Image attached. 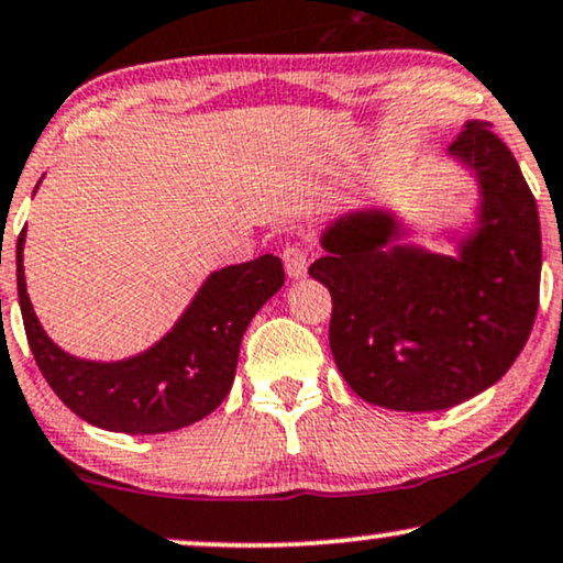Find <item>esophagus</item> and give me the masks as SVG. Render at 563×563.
Here are the masks:
<instances>
[{
  "instance_id": "34e87169",
  "label": "esophagus",
  "mask_w": 563,
  "mask_h": 563,
  "mask_svg": "<svg viewBox=\"0 0 563 563\" xmlns=\"http://www.w3.org/2000/svg\"><path fill=\"white\" fill-rule=\"evenodd\" d=\"M283 265H286L288 277H301L306 275V267H309V252L303 246L290 244L283 250Z\"/></svg>"
}]
</instances>
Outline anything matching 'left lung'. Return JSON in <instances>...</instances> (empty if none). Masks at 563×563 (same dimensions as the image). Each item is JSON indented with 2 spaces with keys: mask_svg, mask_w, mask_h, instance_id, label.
<instances>
[{
  "mask_svg": "<svg viewBox=\"0 0 563 563\" xmlns=\"http://www.w3.org/2000/svg\"><path fill=\"white\" fill-rule=\"evenodd\" d=\"M448 154L478 185L476 227L459 254L404 244L386 208L342 213L309 267L332 294L329 347L360 399L440 411L486 391L526 347L541 290V221L505 141L471 120Z\"/></svg>",
  "mask_w": 563,
  "mask_h": 563,
  "instance_id": "obj_1",
  "label": "left lung"
}]
</instances>
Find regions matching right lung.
<instances>
[{
  "label": "right lung",
  "instance_id": "1",
  "mask_svg": "<svg viewBox=\"0 0 563 563\" xmlns=\"http://www.w3.org/2000/svg\"><path fill=\"white\" fill-rule=\"evenodd\" d=\"M22 246L25 229L18 239V296L37 368L74 415L125 434L172 432L211 415L234 384L246 327L286 283L273 254L216 269L159 342L100 363L64 352L41 327L25 288Z\"/></svg>",
  "mask_w": 563,
  "mask_h": 563
}]
</instances>
